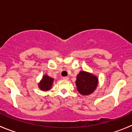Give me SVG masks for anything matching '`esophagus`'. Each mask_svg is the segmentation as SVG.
<instances>
[{
  "mask_svg": "<svg viewBox=\"0 0 132 132\" xmlns=\"http://www.w3.org/2000/svg\"><path fill=\"white\" fill-rule=\"evenodd\" d=\"M62 79L65 80H68L69 79V78L68 77H62Z\"/></svg>",
  "mask_w": 132,
  "mask_h": 132,
  "instance_id": "1",
  "label": "esophagus"
}]
</instances>
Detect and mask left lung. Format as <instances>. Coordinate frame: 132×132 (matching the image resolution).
<instances>
[{"label": "left lung", "instance_id": "obj_1", "mask_svg": "<svg viewBox=\"0 0 132 132\" xmlns=\"http://www.w3.org/2000/svg\"><path fill=\"white\" fill-rule=\"evenodd\" d=\"M98 78L86 71H80L77 77V90L82 95H89L96 89Z\"/></svg>", "mask_w": 132, "mask_h": 132}]
</instances>
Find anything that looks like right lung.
<instances>
[{
  "instance_id": "1",
  "label": "right lung",
  "mask_w": 132,
  "mask_h": 132,
  "mask_svg": "<svg viewBox=\"0 0 132 132\" xmlns=\"http://www.w3.org/2000/svg\"><path fill=\"white\" fill-rule=\"evenodd\" d=\"M54 79L47 75H45L43 77L41 82L39 84V87L43 91H47L50 89L53 84Z\"/></svg>"
}]
</instances>
